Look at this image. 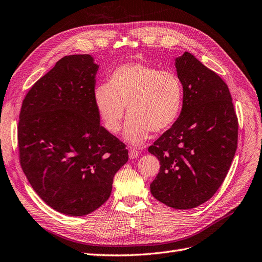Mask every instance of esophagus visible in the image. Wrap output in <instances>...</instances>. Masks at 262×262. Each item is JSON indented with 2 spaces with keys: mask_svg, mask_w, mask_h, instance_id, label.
Returning <instances> with one entry per match:
<instances>
[{
  "mask_svg": "<svg viewBox=\"0 0 262 262\" xmlns=\"http://www.w3.org/2000/svg\"><path fill=\"white\" fill-rule=\"evenodd\" d=\"M138 156H139V150H138V149H135V148H131V149L129 150V157H130L131 159L137 158Z\"/></svg>",
  "mask_w": 262,
  "mask_h": 262,
  "instance_id": "1",
  "label": "esophagus"
}]
</instances>
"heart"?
Instances as JSON below:
<instances>
[{
	"mask_svg": "<svg viewBox=\"0 0 262 262\" xmlns=\"http://www.w3.org/2000/svg\"><path fill=\"white\" fill-rule=\"evenodd\" d=\"M93 103L104 128L113 134L121 130L127 107L125 139L141 144L150 131H166L178 121L184 105V88L173 71L128 62L116 68L106 84L95 88Z\"/></svg>",
	"mask_w": 262,
	"mask_h": 262,
	"instance_id": "1",
	"label": "heart"
}]
</instances>
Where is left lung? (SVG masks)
I'll return each mask as SVG.
<instances>
[{
    "instance_id": "8db88e82",
    "label": "left lung",
    "mask_w": 262,
    "mask_h": 262,
    "mask_svg": "<svg viewBox=\"0 0 262 262\" xmlns=\"http://www.w3.org/2000/svg\"><path fill=\"white\" fill-rule=\"evenodd\" d=\"M176 67L184 105L178 121L148 147L160 164L150 193L171 208L191 209L210 200L227 177L238 120L229 88L214 71L188 52Z\"/></svg>"
}]
</instances>
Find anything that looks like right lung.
<instances>
[{
    "label": "right lung",
    "instance_id": "1",
    "mask_svg": "<svg viewBox=\"0 0 262 262\" xmlns=\"http://www.w3.org/2000/svg\"><path fill=\"white\" fill-rule=\"evenodd\" d=\"M97 69L89 54L59 59L26 94L17 127L19 162L32 188L73 217L110 198L114 177L129 159L95 111Z\"/></svg>",
    "mask_w": 262,
    "mask_h": 262
}]
</instances>
